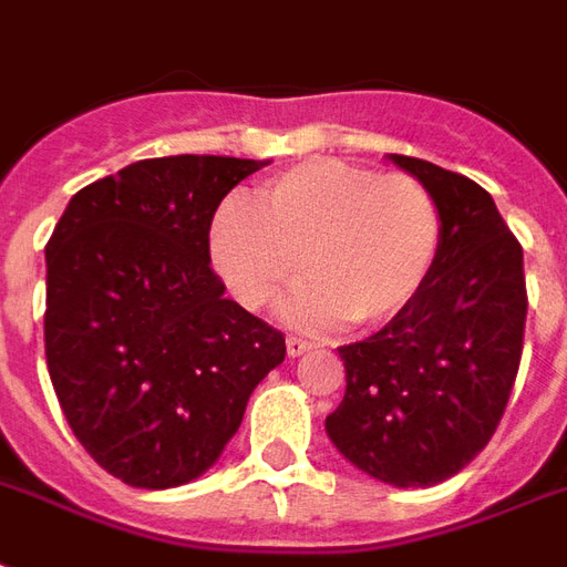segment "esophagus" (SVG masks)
Listing matches in <instances>:
<instances>
[{
    "instance_id": "34e87169",
    "label": "esophagus",
    "mask_w": 567,
    "mask_h": 567,
    "mask_svg": "<svg viewBox=\"0 0 567 567\" xmlns=\"http://www.w3.org/2000/svg\"><path fill=\"white\" fill-rule=\"evenodd\" d=\"M285 348H288V357H302L306 351H312L315 341L302 339V336H288V341H285Z\"/></svg>"
}]
</instances>
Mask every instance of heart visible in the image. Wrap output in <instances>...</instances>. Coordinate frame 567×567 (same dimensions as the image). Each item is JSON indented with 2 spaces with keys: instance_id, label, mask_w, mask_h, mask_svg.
<instances>
[{
  "instance_id": "heart-1",
  "label": "heart",
  "mask_w": 567,
  "mask_h": 567,
  "mask_svg": "<svg viewBox=\"0 0 567 567\" xmlns=\"http://www.w3.org/2000/svg\"><path fill=\"white\" fill-rule=\"evenodd\" d=\"M443 216L404 172L309 159L265 181L255 207L228 198L210 223V258L246 309H267L300 282L302 327L383 323L404 312L437 265Z\"/></svg>"
}]
</instances>
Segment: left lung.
Wrapping results in <instances>:
<instances>
[{
  "label": "left lung",
  "mask_w": 567,
  "mask_h": 567,
  "mask_svg": "<svg viewBox=\"0 0 567 567\" xmlns=\"http://www.w3.org/2000/svg\"><path fill=\"white\" fill-rule=\"evenodd\" d=\"M437 198V265L404 312L341 344L344 399L327 434L362 473L431 487L491 443L520 369L524 249L475 181L427 159L389 154Z\"/></svg>",
  "instance_id": "left-lung-1"
}]
</instances>
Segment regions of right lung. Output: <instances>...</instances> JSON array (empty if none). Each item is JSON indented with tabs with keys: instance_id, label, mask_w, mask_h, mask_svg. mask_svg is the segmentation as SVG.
I'll return each instance as SVG.
<instances>
[{
	"instance_id": "add662e5",
	"label": "right lung",
	"mask_w": 567,
	"mask_h": 567,
	"mask_svg": "<svg viewBox=\"0 0 567 567\" xmlns=\"http://www.w3.org/2000/svg\"><path fill=\"white\" fill-rule=\"evenodd\" d=\"M265 166L181 154L82 187L47 244V369L85 452L124 485H187L223 455L285 336L226 300L219 202Z\"/></svg>"
}]
</instances>
